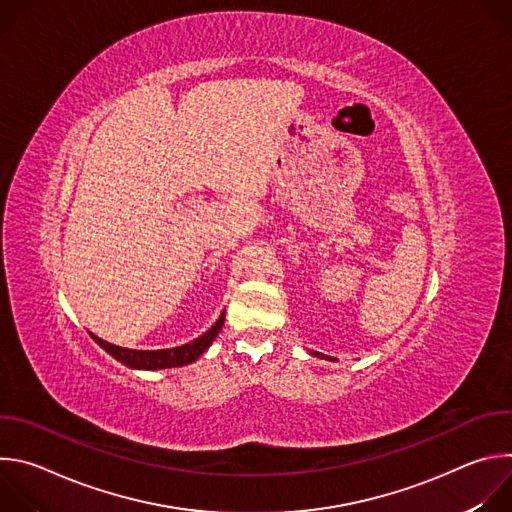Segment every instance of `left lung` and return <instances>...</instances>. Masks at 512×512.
<instances>
[{
	"label": "left lung",
	"instance_id": "left-lung-1",
	"mask_svg": "<svg viewBox=\"0 0 512 512\" xmlns=\"http://www.w3.org/2000/svg\"><path fill=\"white\" fill-rule=\"evenodd\" d=\"M310 354H314V356H318V358H326V360H336L334 356H326V354H322V352H314V350H310Z\"/></svg>",
	"mask_w": 512,
	"mask_h": 512
}]
</instances>
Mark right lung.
<instances>
[{
  "mask_svg": "<svg viewBox=\"0 0 512 512\" xmlns=\"http://www.w3.org/2000/svg\"><path fill=\"white\" fill-rule=\"evenodd\" d=\"M223 324H225V312L218 316V320L212 324V328H208L202 336L194 338L188 344H182V346H176V348H164V350L123 348V346H115V344L95 336L93 332H89V334L105 352H109L115 360L125 364V367L137 369V371H162V369L184 367V364H190V362L198 360L202 356V352H206V348L218 336V332H221Z\"/></svg>",
  "mask_w": 512,
  "mask_h": 512,
  "instance_id": "obj_1",
  "label": "right lung"
}]
</instances>
